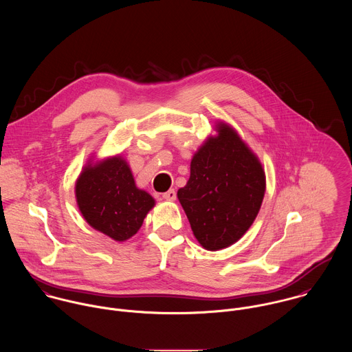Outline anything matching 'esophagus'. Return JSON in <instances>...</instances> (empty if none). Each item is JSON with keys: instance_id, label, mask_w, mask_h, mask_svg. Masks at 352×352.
<instances>
[{"instance_id": "34e87169", "label": "esophagus", "mask_w": 352, "mask_h": 352, "mask_svg": "<svg viewBox=\"0 0 352 352\" xmlns=\"http://www.w3.org/2000/svg\"><path fill=\"white\" fill-rule=\"evenodd\" d=\"M162 198L165 201H175L176 199V191L175 190H169L165 194H162Z\"/></svg>"}]
</instances>
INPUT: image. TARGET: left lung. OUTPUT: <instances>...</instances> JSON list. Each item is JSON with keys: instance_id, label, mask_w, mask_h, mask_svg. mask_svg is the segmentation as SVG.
I'll return each instance as SVG.
<instances>
[{"instance_id": "1", "label": "left lung", "mask_w": 352, "mask_h": 352, "mask_svg": "<svg viewBox=\"0 0 352 352\" xmlns=\"http://www.w3.org/2000/svg\"><path fill=\"white\" fill-rule=\"evenodd\" d=\"M191 161L187 186L177 191L194 236L201 247L218 251L239 241L251 228L265 191L257 157L237 133L219 123Z\"/></svg>"}]
</instances>
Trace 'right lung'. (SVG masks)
I'll return each instance as SVG.
<instances>
[{"label":"right lung","mask_w":352,"mask_h":352,"mask_svg":"<svg viewBox=\"0 0 352 352\" xmlns=\"http://www.w3.org/2000/svg\"><path fill=\"white\" fill-rule=\"evenodd\" d=\"M76 198L85 221L115 241L134 236L154 206L151 195L137 188L119 155L88 165L77 179Z\"/></svg>","instance_id":"add662e5"}]
</instances>
